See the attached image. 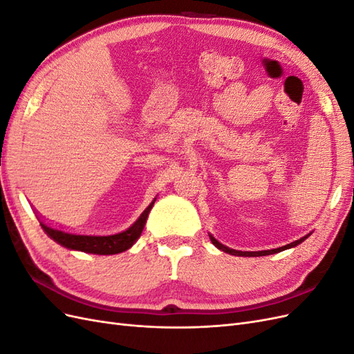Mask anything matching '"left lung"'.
Segmentation results:
<instances>
[{"label":"left lung","mask_w":354,"mask_h":354,"mask_svg":"<svg viewBox=\"0 0 354 354\" xmlns=\"http://www.w3.org/2000/svg\"><path fill=\"white\" fill-rule=\"evenodd\" d=\"M308 238V234L307 236H304V238H301V239H298V241H295V242H292V243H288V245H285V246H281V248H276V250H267V251H252V252H248V251H236V250H232V248H227V246H224L223 243H220L216 238H212V236H209V239H211V242L217 246L218 250H221V251H224V252H227V254H232V255H239V257H261V255H270V254H276V252H281V251H283V250H288V248H292V246H297L298 243H301L303 241H306Z\"/></svg>","instance_id":"left-lung-1"}]
</instances>
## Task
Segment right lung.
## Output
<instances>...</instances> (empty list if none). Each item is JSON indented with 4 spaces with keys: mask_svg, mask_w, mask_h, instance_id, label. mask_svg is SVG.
Listing matches in <instances>:
<instances>
[{
    "mask_svg": "<svg viewBox=\"0 0 354 354\" xmlns=\"http://www.w3.org/2000/svg\"><path fill=\"white\" fill-rule=\"evenodd\" d=\"M155 201L149 205L138 220L124 232L115 234H87V233H75L63 230L60 227H53L50 224L39 221L41 227L48 234L51 239H55L57 243L66 246L69 250H77L90 254H100V255H111L120 254L127 251L130 246L140 238L143 227L146 224L149 211L152 209Z\"/></svg>",
    "mask_w": 354,
    "mask_h": 354,
    "instance_id": "obj_1",
    "label": "right lung"
}]
</instances>
